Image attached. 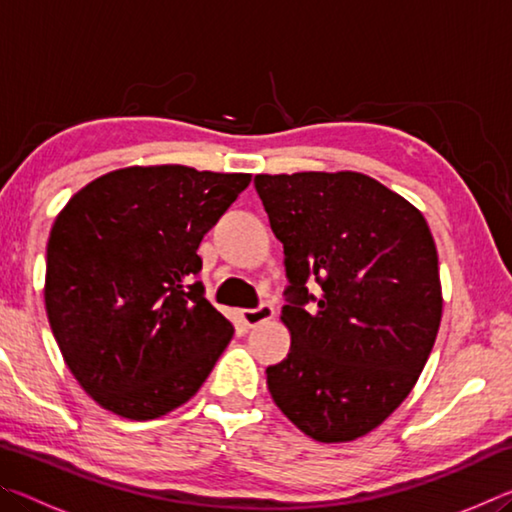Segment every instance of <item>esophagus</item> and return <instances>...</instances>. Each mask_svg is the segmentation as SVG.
Here are the masks:
<instances>
[{"label": "esophagus", "mask_w": 512, "mask_h": 512, "mask_svg": "<svg viewBox=\"0 0 512 512\" xmlns=\"http://www.w3.org/2000/svg\"><path fill=\"white\" fill-rule=\"evenodd\" d=\"M275 314V309L271 302H262L257 309H244L241 311V323H244L246 327H257L266 323V320H271Z\"/></svg>", "instance_id": "34e87169"}]
</instances>
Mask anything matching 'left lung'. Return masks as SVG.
<instances>
[{
	"mask_svg": "<svg viewBox=\"0 0 512 512\" xmlns=\"http://www.w3.org/2000/svg\"><path fill=\"white\" fill-rule=\"evenodd\" d=\"M255 189L289 280L291 348L266 368L268 391L318 443L366 436L411 393L436 343L443 293L429 225L357 171L259 173Z\"/></svg>",
	"mask_w": 512,
	"mask_h": 512,
	"instance_id": "left-lung-1",
	"label": "left lung"
}]
</instances>
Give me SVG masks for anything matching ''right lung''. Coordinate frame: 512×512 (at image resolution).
I'll return each mask as SVG.
<instances>
[{
    "label": "right lung",
    "mask_w": 512,
    "mask_h": 512,
    "mask_svg": "<svg viewBox=\"0 0 512 512\" xmlns=\"http://www.w3.org/2000/svg\"><path fill=\"white\" fill-rule=\"evenodd\" d=\"M250 173L180 164L92 180L56 216L45 307L67 368L94 402L128 420L185 404L235 327L205 298L198 246Z\"/></svg>",
    "instance_id": "1"
}]
</instances>
